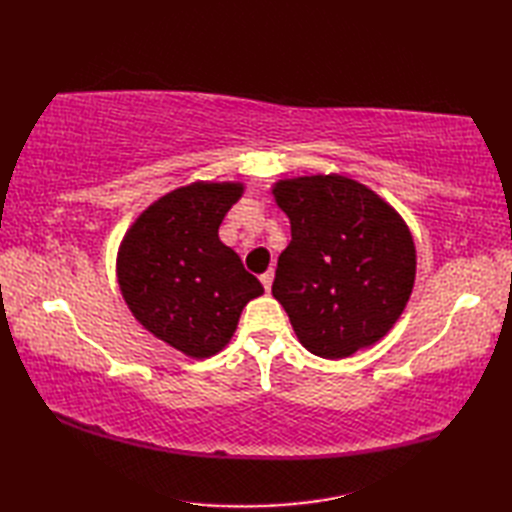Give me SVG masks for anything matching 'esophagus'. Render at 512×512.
Instances as JSON below:
<instances>
[{
	"mask_svg": "<svg viewBox=\"0 0 512 512\" xmlns=\"http://www.w3.org/2000/svg\"><path fill=\"white\" fill-rule=\"evenodd\" d=\"M273 277H275V273H273V268H270V270H266V273H264L262 277H259V281H262V284H264V290H266V292L270 290V286H273Z\"/></svg>",
	"mask_w": 512,
	"mask_h": 512,
	"instance_id": "esophagus-1",
	"label": "esophagus"
}]
</instances>
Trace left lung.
I'll list each match as a JSON object with an SVG mask.
<instances>
[{"label":"left lung","mask_w":512,"mask_h":512,"mask_svg":"<svg viewBox=\"0 0 512 512\" xmlns=\"http://www.w3.org/2000/svg\"><path fill=\"white\" fill-rule=\"evenodd\" d=\"M273 193L292 235L273 297L301 345L321 358H345L383 339L416 279V248L400 215L343 176L281 180Z\"/></svg>","instance_id":"1"}]
</instances>
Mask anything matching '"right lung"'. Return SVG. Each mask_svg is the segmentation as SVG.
Segmentation results:
<instances>
[{
    "label": "right lung",
    "mask_w": 512,
    "mask_h": 512,
    "mask_svg": "<svg viewBox=\"0 0 512 512\" xmlns=\"http://www.w3.org/2000/svg\"><path fill=\"white\" fill-rule=\"evenodd\" d=\"M242 184L195 182L167 193L129 228L118 284L134 317L193 358L220 352L244 306L264 292L217 237Z\"/></svg>",
    "instance_id": "right-lung-1"
}]
</instances>
